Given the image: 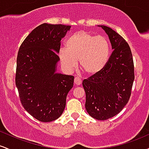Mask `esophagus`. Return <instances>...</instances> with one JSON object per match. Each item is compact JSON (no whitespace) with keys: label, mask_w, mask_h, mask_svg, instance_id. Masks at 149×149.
<instances>
[{"label":"esophagus","mask_w":149,"mask_h":149,"mask_svg":"<svg viewBox=\"0 0 149 149\" xmlns=\"http://www.w3.org/2000/svg\"><path fill=\"white\" fill-rule=\"evenodd\" d=\"M74 83L76 85H80L82 83V80L80 78H78V77H76V78H74Z\"/></svg>","instance_id":"1"}]
</instances>
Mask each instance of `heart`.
<instances>
[{
	"instance_id": "obj_1",
	"label": "heart",
	"mask_w": 149,
	"mask_h": 149,
	"mask_svg": "<svg viewBox=\"0 0 149 149\" xmlns=\"http://www.w3.org/2000/svg\"><path fill=\"white\" fill-rule=\"evenodd\" d=\"M110 54L111 44L107 38L80 31L66 40V49H60L59 57L66 71H72L78 59L83 71L89 76H95L104 69Z\"/></svg>"
}]
</instances>
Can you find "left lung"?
Here are the masks:
<instances>
[{"instance_id":"obj_1","label":"left lung","mask_w":149,"mask_h":149,"mask_svg":"<svg viewBox=\"0 0 149 149\" xmlns=\"http://www.w3.org/2000/svg\"><path fill=\"white\" fill-rule=\"evenodd\" d=\"M101 26L113 49L104 69L83 81L85 109L91 117L105 120L119 113L127 104L134 80V63L130 46L115 31Z\"/></svg>"}]
</instances>
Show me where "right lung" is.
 I'll use <instances>...</instances> for the list:
<instances>
[{"instance_id": "obj_1", "label": "right lung", "mask_w": 149, "mask_h": 149, "mask_svg": "<svg viewBox=\"0 0 149 149\" xmlns=\"http://www.w3.org/2000/svg\"><path fill=\"white\" fill-rule=\"evenodd\" d=\"M71 26L44 23L19 49L15 83L24 108L41 122L55 120L66 107L74 77L57 73L61 40Z\"/></svg>"}]
</instances>
